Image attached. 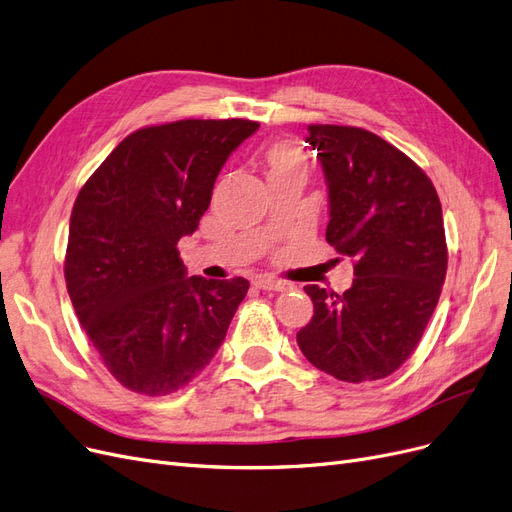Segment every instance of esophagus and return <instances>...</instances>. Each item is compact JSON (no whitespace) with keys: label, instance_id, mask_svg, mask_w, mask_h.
Segmentation results:
<instances>
[{"label":"esophagus","instance_id":"esophagus-1","mask_svg":"<svg viewBox=\"0 0 512 512\" xmlns=\"http://www.w3.org/2000/svg\"><path fill=\"white\" fill-rule=\"evenodd\" d=\"M255 285L263 291H285L289 285L283 283V280L272 278V276H257L255 278Z\"/></svg>","mask_w":512,"mask_h":512}]
</instances>
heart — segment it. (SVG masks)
<instances>
[{
  "label": "heart",
  "mask_w": 512,
  "mask_h": 512,
  "mask_svg": "<svg viewBox=\"0 0 512 512\" xmlns=\"http://www.w3.org/2000/svg\"><path fill=\"white\" fill-rule=\"evenodd\" d=\"M268 161H270L272 170H280V168L293 166V163H300L298 157H295V153L291 151V148H289V146H283V144L272 148L270 155H268Z\"/></svg>",
  "instance_id": "obj_1"
}]
</instances>
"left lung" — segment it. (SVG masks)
Masks as SVG:
<instances>
[{"instance_id":"obj_1","label":"left lung","mask_w":512,"mask_h":512,"mask_svg":"<svg viewBox=\"0 0 512 512\" xmlns=\"http://www.w3.org/2000/svg\"><path fill=\"white\" fill-rule=\"evenodd\" d=\"M327 185V242L355 261L342 295L304 291L315 315L298 332L312 366L364 383L398 370L415 351L447 276L442 206L432 180L372 131L310 125Z\"/></svg>"}]
</instances>
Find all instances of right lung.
I'll use <instances>...</instances> for the list:
<instances>
[{"instance_id": "right-lung-1", "label": "right lung", "mask_w": 512, "mask_h": 512, "mask_svg": "<svg viewBox=\"0 0 512 512\" xmlns=\"http://www.w3.org/2000/svg\"><path fill=\"white\" fill-rule=\"evenodd\" d=\"M257 129L244 119L138 129L80 189L65 285L80 325L123 387L174 393L223 344L249 280L187 276L176 244L200 225L225 161Z\"/></svg>"}]
</instances>
